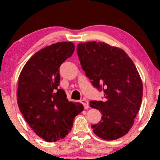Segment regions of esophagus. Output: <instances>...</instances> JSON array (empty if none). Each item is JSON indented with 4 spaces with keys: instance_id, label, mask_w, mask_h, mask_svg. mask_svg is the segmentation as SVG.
<instances>
[{
    "instance_id": "34e87169",
    "label": "esophagus",
    "mask_w": 160,
    "mask_h": 160,
    "mask_svg": "<svg viewBox=\"0 0 160 160\" xmlns=\"http://www.w3.org/2000/svg\"><path fill=\"white\" fill-rule=\"evenodd\" d=\"M80 102H81L82 105L84 106V108H85V109L89 108V102H88L87 100H86V99H82V100L80 101Z\"/></svg>"
}]
</instances>
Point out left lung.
I'll list each match as a JSON object with an SVG mask.
<instances>
[{"mask_svg": "<svg viewBox=\"0 0 160 160\" xmlns=\"http://www.w3.org/2000/svg\"><path fill=\"white\" fill-rule=\"evenodd\" d=\"M82 68L92 85L103 90V101H91L102 120L92 128L106 141L118 139L128 132L140 109L143 84L131 58L122 49L104 42H86L78 45Z\"/></svg>", "mask_w": 160, "mask_h": 160, "instance_id": "left-lung-1", "label": "left lung"}]
</instances>
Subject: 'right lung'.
Listing matches in <instances>:
<instances>
[{"label": "right lung", "mask_w": 160, "mask_h": 160, "mask_svg": "<svg viewBox=\"0 0 160 160\" xmlns=\"http://www.w3.org/2000/svg\"><path fill=\"white\" fill-rule=\"evenodd\" d=\"M72 42H58L37 52L19 77L17 103L24 118L40 138L48 142L64 138L74 117L83 111L80 103L69 102L59 89V67L72 56Z\"/></svg>", "instance_id": "right-lung-1"}]
</instances>
